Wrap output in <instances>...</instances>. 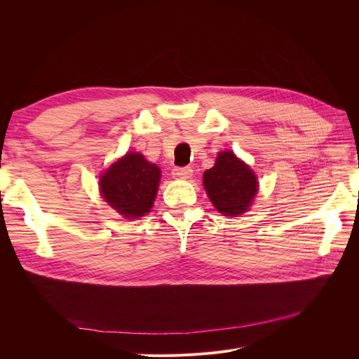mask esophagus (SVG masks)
Returning <instances> with one entry per match:
<instances>
[{
  "mask_svg": "<svg viewBox=\"0 0 359 359\" xmlns=\"http://www.w3.org/2000/svg\"><path fill=\"white\" fill-rule=\"evenodd\" d=\"M172 173H173V177H177L180 180H189L193 175V169L191 168H175Z\"/></svg>",
  "mask_w": 359,
  "mask_h": 359,
  "instance_id": "obj_1",
  "label": "esophagus"
}]
</instances>
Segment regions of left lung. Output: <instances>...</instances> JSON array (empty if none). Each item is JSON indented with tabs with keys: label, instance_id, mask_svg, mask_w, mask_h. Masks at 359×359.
Returning a JSON list of instances; mask_svg holds the SVG:
<instances>
[{
	"label": "left lung",
	"instance_id": "left-lung-1",
	"mask_svg": "<svg viewBox=\"0 0 359 359\" xmlns=\"http://www.w3.org/2000/svg\"><path fill=\"white\" fill-rule=\"evenodd\" d=\"M203 186L217 211L233 217L250 208L257 191V180L232 151H223L214 168L205 170Z\"/></svg>",
	"mask_w": 359,
	"mask_h": 359
}]
</instances>
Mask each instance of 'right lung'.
Segmentation results:
<instances>
[{
	"mask_svg": "<svg viewBox=\"0 0 359 359\" xmlns=\"http://www.w3.org/2000/svg\"><path fill=\"white\" fill-rule=\"evenodd\" d=\"M160 182V169L142 154L128 153L115 161L100 178V191L106 202L126 219H137L149 212Z\"/></svg>",
	"mask_w": 359,
	"mask_h": 359,
	"instance_id": "1",
	"label": "right lung"
}]
</instances>
